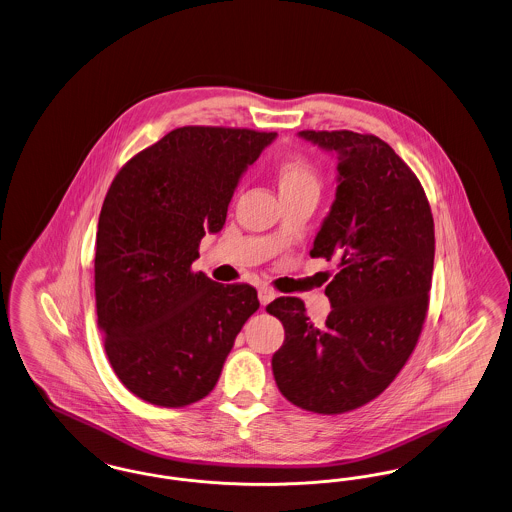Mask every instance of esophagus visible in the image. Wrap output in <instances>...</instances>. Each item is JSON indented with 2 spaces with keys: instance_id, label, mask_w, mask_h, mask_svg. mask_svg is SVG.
<instances>
[{
  "instance_id": "1",
  "label": "esophagus",
  "mask_w": 512,
  "mask_h": 512,
  "mask_svg": "<svg viewBox=\"0 0 512 512\" xmlns=\"http://www.w3.org/2000/svg\"><path fill=\"white\" fill-rule=\"evenodd\" d=\"M274 297H276V293L272 292L270 288H265V286H263V288H259V301H261V305H263V307L268 305Z\"/></svg>"
}]
</instances>
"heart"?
I'll return each mask as SVG.
<instances>
[{
	"label": "heart",
	"instance_id": "obj_1",
	"mask_svg": "<svg viewBox=\"0 0 512 512\" xmlns=\"http://www.w3.org/2000/svg\"><path fill=\"white\" fill-rule=\"evenodd\" d=\"M276 184L280 197L315 195L320 190V176L317 169L303 157L286 159L276 167Z\"/></svg>",
	"mask_w": 512,
	"mask_h": 512
}]
</instances>
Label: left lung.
<instances>
[{"label":"left lung","instance_id":"1","mask_svg":"<svg viewBox=\"0 0 512 512\" xmlns=\"http://www.w3.org/2000/svg\"><path fill=\"white\" fill-rule=\"evenodd\" d=\"M297 136L338 157L336 199L311 257L338 259L340 272L326 286L332 311L320 326L297 297L268 305L286 330L272 372L293 405L347 413L386 390L413 353L432 288L434 219L418 178L380 138Z\"/></svg>","mask_w":512,"mask_h":512}]
</instances>
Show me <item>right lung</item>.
Masks as SVG:
<instances>
[{"instance_id":"1","label":"right lung","mask_w":512,"mask_h":512,"mask_svg":"<svg viewBox=\"0 0 512 512\" xmlns=\"http://www.w3.org/2000/svg\"><path fill=\"white\" fill-rule=\"evenodd\" d=\"M274 132L184 126L132 157L99 213L96 309L122 384L159 407L215 388L255 288L192 272L199 242L226 222L240 178Z\"/></svg>"}]
</instances>
